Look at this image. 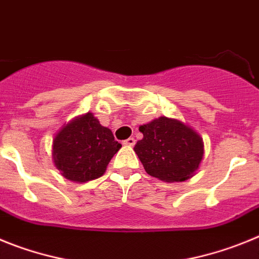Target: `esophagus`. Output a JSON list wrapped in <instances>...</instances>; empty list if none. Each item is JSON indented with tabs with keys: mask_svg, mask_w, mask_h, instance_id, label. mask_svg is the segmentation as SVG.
<instances>
[{
	"mask_svg": "<svg viewBox=\"0 0 259 259\" xmlns=\"http://www.w3.org/2000/svg\"><path fill=\"white\" fill-rule=\"evenodd\" d=\"M135 143H136V140H135L134 137H130V139H127V140L123 141V144H124V145H128V146H134Z\"/></svg>",
	"mask_w": 259,
	"mask_h": 259,
	"instance_id": "obj_1",
	"label": "esophagus"
}]
</instances>
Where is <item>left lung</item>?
<instances>
[{
  "instance_id": "1",
  "label": "left lung",
  "mask_w": 259,
  "mask_h": 259,
  "mask_svg": "<svg viewBox=\"0 0 259 259\" xmlns=\"http://www.w3.org/2000/svg\"><path fill=\"white\" fill-rule=\"evenodd\" d=\"M144 137L134 150L150 176L166 183L185 182L196 175L203 158V140L191 125L159 116L139 127Z\"/></svg>"
}]
</instances>
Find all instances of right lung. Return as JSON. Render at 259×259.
<instances>
[{
  "label": "right lung",
  "instance_id": "1",
  "mask_svg": "<svg viewBox=\"0 0 259 259\" xmlns=\"http://www.w3.org/2000/svg\"><path fill=\"white\" fill-rule=\"evenodd\" d=\"M122 144L111 130L101 125L93 113L75 116L53 139L52 158L63 178L87 183L105 174L107 164Z\"/></svg>",
  "mask_w": 259,
  "mask_h": 259
}]
</instances>
